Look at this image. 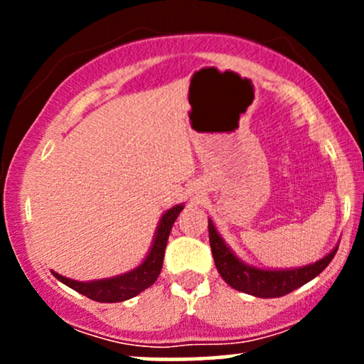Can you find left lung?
Segmentation results:
<instances>
[{
	"label": "left lung",
	"instance_id": "obj_1",
	"mask_svg": "<svg viewBox=\"0 0 364 364\" xmlns=\"http://www.w3.org/2000/svg\"><path fill=\"white\" fill-rule=\"evenodd\" d=\"M208 241H210L212 255H214V262L220 277L232 289L257 296V298H281V296L289 294V292L301 287L303 284L310 282L332 262L337 248H339V246H336L327 257L311 263V265L292 270H265L241 262L231 252V248L224 243L210 219H208Z\"/></svg>",
	"mask_w": 364,
	"mask_h": 364
}]
</instances>
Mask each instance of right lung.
<instances>
[{"label":"right lung","mask_w":364,"mask_h":364,"mask_svg":"<svg viewBox=\"0 0 364 364\" xmlns=\"http://www.w3.org/2000/svg\"><path fill=\"white\" fill-rule=\"evenodd\" d=\"M181 210H183V205H176L169 208V210L162 215L147 258H145L140 267L133 269L132 272L116 275V277H111V279H102V281H90V282L73 281V279H66L56 272H53V275L58 279V281L66 284V286L72 287V289L80 292L83 296H87V298L94 299V301H99V303L127 301V299L140 294L141 291H145L147 287H150L157 281L159 274H161V269H162V262H164V252H166V245H168L171 228H173L174 220L178 219L179 212Z\"/></svg>","instance_id":"1"}]
</instances>
